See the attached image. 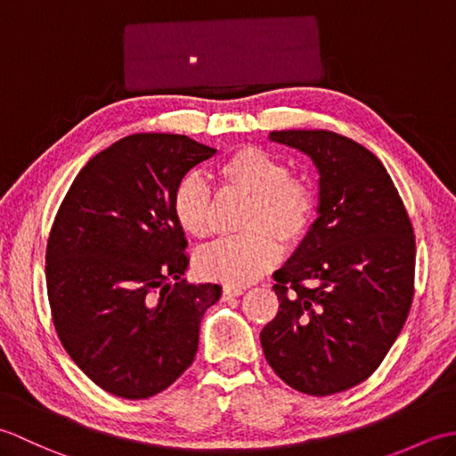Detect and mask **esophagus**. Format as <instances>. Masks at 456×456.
Listing matches in <instances>:
<instances>
[{
	"instance_id": "esophagus-1",
	"label": "esophagus",
	"mask_w": 456,
	"mask_h": 456,
	"mask_svg": "<svg viewBox=\"0 0 456 456\" xmlns=\"http://www.w3.org/2000/svg\"><path fill=\"white\" fill-rule=\"evenodd\" d=\"M243 294V288H235V286H223V292L221 297L223 299H231V297H237Z\"/></svg>"
}]
</instances>
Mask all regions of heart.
<instances>
[{
  "mask_svg": "<svg viewBox=\"0 0 456 456\" xmlns=\"http://www.w3.org/2000/svg\"><path fill=\"white\" fill-rule=\"evenodd\" d=\"M216 174L225 188L248 193L239 221L243 233L200 250L196 268L208 280L243 286L278 263L280 243H302L315 219L317 193L312 182L289 174L282 159L260 147L231 152L217 164ZM170 209L188 237H209L213 193L200 174H186L176 183Z\"/></svg>",
  "mask_w": 456,
  "mask_h": 456,
  "instance_id": "obj_1",
  "label": "heart"
}]
</instances>
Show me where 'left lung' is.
Masks as SVG:
<instances>
[{"instance_id":"obj_1","label":"left lung","mask_w":456,"mask_h":456,"mask_svg":"<svg viewBox=\"0 0 456 456\" xmlns=\"http://www.w3.org/2000/svg\"><path fill=\"white\" fill-rule=\"evenodd\" d=\"M312 157L319 217L276 270L278 314L260 343L294 390L331 395L370 376L398 338L413 299L415 235L382 162L333 131H273Z\"/></svg>"}]
</instances>
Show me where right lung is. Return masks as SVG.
<instances>
[{"instance_id": "1", "label": "right lung", "mask_w": 456, "mask_h": 456, "mask_svg": "<svg viewBox=\"0 0 456 456\" xmlns=\"http://www.w3.org/2000/svg\"><path fill=\"white\" fill-rule=\"evenodd\" d=\"M216 149L186 134L137 133L74 178L46 240V294L66 353L102 390L144 400L193 362L217 284H186L188 240L172 217L176 183Z\"/></svg>"}]
</instances>
